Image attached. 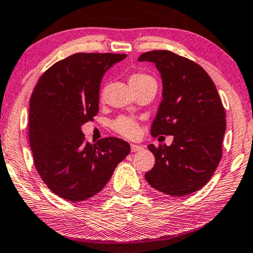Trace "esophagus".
<instances>
[{"label":"esophagus","instance_id":"esophagus-1","mask_svg":"<svg viewBox=\"0 0 253 253\" xmlns=\"http://www.w3.org/2000/svg\"><path fill=\"white\" fill-rule=\"evenodd\" d=\"M143 150V147L141 145H136V144H130V151L131 152H138Z\"/></svg>","mask_w":253,"mask_h":253}]
</instances>
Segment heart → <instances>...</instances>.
<instances>
[{"label":"heart","instance_id":"1","mask_svg":"<svg viewBox=\"0 0 253 253\" xmlns=\"http://www.w3.org/2000/svg\"><path fill=\"white\" fill-rule=\"evenodd\" d=\"M129 85L135 89L139 85H143V84L146 83H155L154 79L150 76L148 74L142 73V72H138V73H134L129 76ZM112 128H114L115 131H117L118 134L125 136V137L131 138L135 137L138 133V125L134 122L133 119L127 118V117H119L116 119L114 123H112Z\"/></svg>","mask_w":253,"mask_h":253}]
</instances>
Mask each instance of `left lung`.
Masks as SVG:
<instances>
[{
    "label": "left lung",
    "instance_id": "left-lung-1",
    "mask_svg": "<svg viewBox=\"0 0 253 253\" xmlns=\"http://www.w3.org/2000/svg\"><path fill=\"white\" fill-rule=\"evenodd\" d=\"M138 61L154 63L163 84L151 134L173 136L170 146L148 145L155 164L145 179L164 194L187 196L205 186L218 166L225 110L213 80L195 62L169 50L147 51Z\"/></svg>",
    "mask_w": 253,
    "mask_h": 253
}]
</instances>
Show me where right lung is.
Segmentation results:
<instances>
[{"label":"right lung","instance_id":"obj_1","mask_svg":"<svg viewBox=\"0 0 253 253\" xmlns=\"http://www.w3.org/2000/svg\"><path fill=\"white\" fill-rule=\"evenodd\" d=\"M126 56H69L40 76L31 94L29 141L35 167L47 187L69 202L97 195L130 152L129 144L117 137L92 145L81 129L99 111L102 76Z\"/></svg>","mask_w":253,"mask_h":253}]
</instances>
